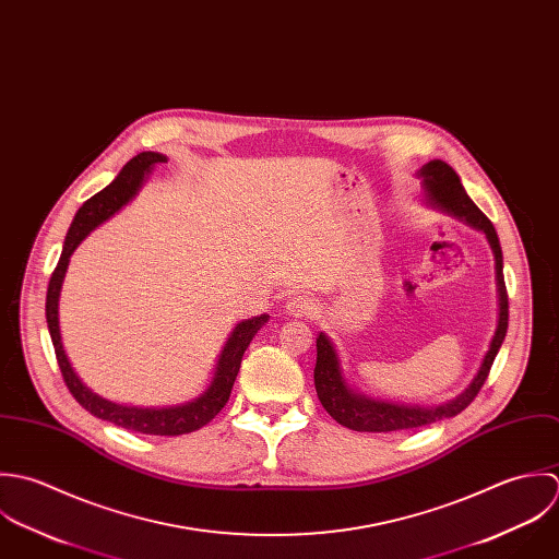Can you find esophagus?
I'll return each mask as SVG.
<instances>
[{
  "instance_id": "obj_1",
  "label": "esophagus",
  "mask_w": 559,
  "mask_h": 559,
  "mask_svg": "<svg viewBox=\"0 0 559 559\" xmlns=\"http://www.w3.org/2000/svg\"><path fill=\"white\" fill-rule=\"evenodd\" d=\"M287 316L292 318H313L318 313V305L313 298L309 296H294L287 305H285Z\"/></svg>"
}]
</instances>
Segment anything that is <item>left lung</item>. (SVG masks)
<instances>
[{
    "label": "left lung",
    "mask_w": 559,
    "mask_h": 559,
    "mask_svg": "<svg viewBox=\"0 0 559 559\" xmlns=\"http://www.w3.org/2000/svg\"><path fill=\"white\" fill-rule=\"evenodd\" d=\"M419 177L424 183L426 203L430 207L451 214L457 221L471 224L473 228H477L486 235V239L492 248V254H495V281H497V302H499L497 331L492 335L490 347H488L475 378L471 380V384L457 397L449 400L441 406H428V408L378 402V400L356 393L343 378L341 360H338L333 341L324 333H320L316 341L318 343V362H316V371H313L318 397L336 424H341L349 430H356V432L413 430V428L437 424L447 417H455L475 400V395L484 386L488 371L492 367V360L508 333V292H506V281H503V254H501V243H499L495 226L468 199V194L464 192V186L460 183V177L445 162H441V159L428 162L419 170Z\"/></svg>",
    "instance_id": "left-lung-1"
}]
</instances>
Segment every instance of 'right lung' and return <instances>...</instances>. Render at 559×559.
<instances>
[{
  "instance_id": "right-lung-1",
  "label": "right lung",
  "mask_w": 559,
  "mask_h": 559,
  "mask_svg": "<svg viewBox=\"0 0 559 559\" xmlns=\"http://www.w3.org/2000/svg\"><path fill=\"white\" fill-rule=\"evenodd\" d=\"M164 162H166V155L153 153V151H144V153L135 155L133 159H129L122 166V170L116 175V179L108 188H104L99 194H95L80 207L75 221L67 233L60 261H58V265L51 274V281H49V287H47L45 316H47V326H49V335L53 341V349H56V358H58L62 378H64L71 395L80 402V406H84L91 415H95L104 421H110L114 426H120L124 430H133L140 435H155V437H179V435H188V432H194V430L207 426L223 411L224 404L228 402L233 382L237 378L241 356H243L246 347L250 345L252 336L257 335V331L267 322L270 316H257L252 320L239 322L224 343L212 384L197 400L181 404V406H170V408L122 406V404L104 400L102 395L93 393L80 380V376L75 373V369L69 362V356L64 352L62 336H60V320H58L60 289H62V281H64L73 250L82 243V239L91 230H95L99 224L106 223L110 216H114L120 207H124L138 194V190L142 188V183H144L146 175L153 170V166L164 164Z\"/></svg>"
}]
</instances>
